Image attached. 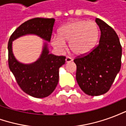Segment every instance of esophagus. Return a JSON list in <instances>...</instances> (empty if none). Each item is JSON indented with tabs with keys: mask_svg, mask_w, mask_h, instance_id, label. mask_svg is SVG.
I'll return each mask as SVG.
<instances>
[{
	"mask_svg": "<svg viewBox=\"0 0 126 126\" xmlns=\"http://www.w3.org/2000/svg\"><path fill=\"white\" fill-rule=\"evenodd\" d=\"M72 61H73V59H72L71 58L69 57H66L65 62L67 63H70V62H71Z\"/></svg>",
	"mask_w": 126,
	"mask_h": 126,
	"instance_id": "obj_1",
	"label": "esophagus"
}]
</instances>
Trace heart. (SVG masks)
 I'll return each instance as SVG.
<instances>
[{
  "mask_svg": "<svg viewBox=\"0 0 126 126\" xmlns=\"http://www.w3.org/2000/svg\"><path fill=\"white\" fill-rule=\"evenodd\" d=\"M99 37V29L93 21L78 19L70 21L61 27L59 34L52 36L50 42L59 52L66 47L69 41V49L78 56H85L94 48Z\"/></svg>",
  "mask_w": 126,
  "mask_h": 126,
  "instance_id": "b5f03b06",
  "label": "heart"
}]
</instances>
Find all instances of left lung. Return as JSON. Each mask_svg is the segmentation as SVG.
Here are the masks:
<instances>
[{"label": "left lung", "instance_id": "left-lung-1", "mask_svg": "<svg viewBox=\"0 0 126 126\" xmlns=\"http://www.w3.org/2000/svg\"><path fill=\"white\" fill-rule=\"evenodd\" d=\"M100 30L99 44L86 56L76 58V80L82 90L90 96L106 93L121 69L122 48L113 29L96 18Z\"/></svg>", "mask_w": 126, "mask_h": 126}]
</instances>
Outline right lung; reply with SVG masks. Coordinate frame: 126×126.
<instances>
[{
  "label": "right lung",
  "instance_id": "obj_1",
  "mask_svg": "<svg viewBox=\"0 0 126 126\" xmlns=\"http://www.w3.org/2000/svg\"><path fill=\"white\" fill-rule=\"evenodd\" d=\"M54 18H33L22 23L10 37L8 43L9 67L24 93L35 98H45L55 90L59 82V68L65 63V57L50 54ZM35 35L47 43H43L41 54L32 63H21L12 52V42L21 36Z\"/></svg>",
  "mask_w": 126,
  "mask_h": 126
}]
</instances>
